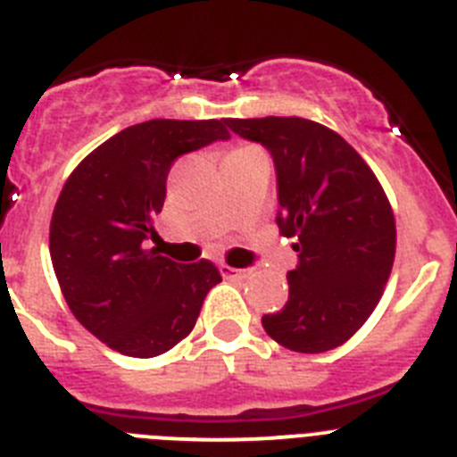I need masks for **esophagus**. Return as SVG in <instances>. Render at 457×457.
Listing matches in <instances>:
<instances>
[{"mask_svg": "<svg viewBox=\"0 0 457 457\" xmlns=\"http://www.w3.org/2000/svg\"><path fill=\"white\" fill-rule=\"evenodd\" d=\"M220 273L228 275V278H248L250 270L248 269H234L229 264H220Z\"/></svg>", "mask_w": 457, "mask_h": 457, "instance_id": "obj_1", "label": "esophagus"}]
</instances>
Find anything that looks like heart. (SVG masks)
Here are the masks:
<instances>
[{
  "mask_svg": "<svg viewBox=\"0 0 457 457\" xmlns=\"http://www.w3.org/2000/svg\"><path fill=\"white\" fill-rule=\"evenodd\" d=\"M232 152H259L257 147H253V145H241V147H234Z\"/></svg>",
  "mask_w": 457,
  "mask_h": 457,
  "instance_id": "heart-1",
  "label": "heart"
}]
</instances>
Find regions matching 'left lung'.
Masks as SVG:
<instances>
[{
  "label": "left lung",
  "instance_id": "1",
  "mask_svg": "<svg viewBox=\"0 0 457 457\" xmlns=\"http://www.w3.org/2000/svg\"><path fill=\"white\" fill-rule=\"evenodd\" d=\"M262 143L278 172V225L294 237L289 300L262 326L279 346L326 353L346 344L376 310L396 254V223L367 162L337 131L305 118H228Z\"/></svg>",
  "mask_w": 457,
  "mask_h": 457
}]
</instances>
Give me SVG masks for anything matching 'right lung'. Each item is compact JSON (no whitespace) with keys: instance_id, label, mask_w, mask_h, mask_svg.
I'll use <instances>...</instances> for the list:
<instances>
[{"instance_id":"add662e5","label":"right lung","mask_w":457,"mask_h":457,"mask_svg":"<svg viewBox=\"0 0 457 457\" xmlns=\"http://www.w3.org/2000/svg\"><path fill=\"white\" fill-rule=\"evenodd\" d=\"M225 138V120L157 118L118 131L65 179L49 223L56 279L75 319L122 355L170 351L220 282L209 259L178 264L147 238L175 159Z\"/></svg>"}]
</instances>
